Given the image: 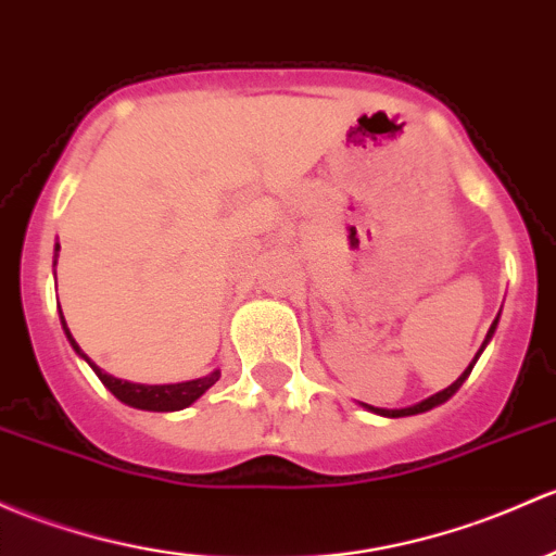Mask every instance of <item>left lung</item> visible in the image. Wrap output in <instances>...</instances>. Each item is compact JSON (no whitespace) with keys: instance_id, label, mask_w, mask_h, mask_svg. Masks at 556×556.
I'll return each instance as SVG.
<instances>
[{"instance_id":"1","label":"left lung","mask_w":556,"mask_h":556,"mask_svg":"<svg viewBox=\"0 0 556 556\" xmlns=\"http://www.w3.org/2000/svg\"><path fill=\"white\" fill-rule=\"evenodd\" d=\"M495 325H498V319H495L493 325H490V332H488V338L493 336V330H495ZM488 338H484V343H488ZM484 343H482V349H484ZM479 356V354H477ZM477 362V359H475ZM475 362H471L469 367H466L464 372H460V378L455 383H450L447 389H442V391H437L434 396H429V400H424V402H418V405H413V407H405V410H378V407H370V405H365L367 410H372V413H378V416H389V418H396V416H416V413H426V410H431V407H437V405H442V402L445 400H450V396L455 394V391L460 389V383L466 381V378H469V372H471V367H475Z\"/></svg>"}]
</instances>
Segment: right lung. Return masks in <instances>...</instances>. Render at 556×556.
I'll use <instances>...</instances> for the list:
<instances>
[{
	"label": "right lung",
	"mask_w": 556,
	"mask_h": 556,
	"mask_svg": "<svg viewBox=\"0 0 556 556\" xmlns=\"http://www.w3.org/2000/svg\"><path fill=\"white\" fill-rule=\"evenodd\" d=\"M61 323H63V330H66V338L68 343L74 346V352L79 356H85V352L77 346V341L72 338V332H68L66 327V319H63L61 314ZM87 359V356H85ZM90 362V359H87ZM90 367L96 370V376L101 378L103 386L111 391V394L116 396L119 402H125V405L130 407H138V410H156V413H167V410H184V407H189L191 402L200 400L204 391L210 389L215 381L220 378V372H210V376L204 378H197V381H186V383H167V386H143V383H130V381H119V378L109 376V372H103L101 367L92 365Z\"/></svg>",
	"instance_id": "add662e5"
}]
</instances>
